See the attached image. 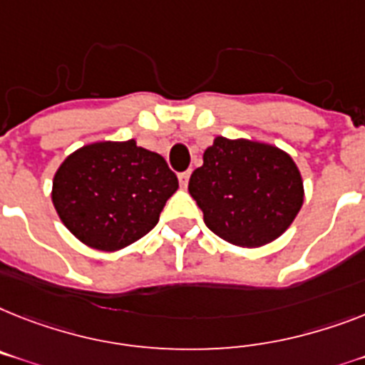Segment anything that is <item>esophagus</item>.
Returning <instances> with one entry per match:
<instances>
[{
    "label": "esophagus",
    "instance_id": "esophagus-1",
    "mask_svg": "<svg viewBox=\"0 0 365 365\" xmlns=\"http://www.w3.org/2000/svg\"><path fill=\"white\" fill-rule=\"evenodd\" d=\"M188 180H190V170L179 173V182H180V186H182V188H186V186H188Z\"/></svg>",
    "mask_w": 365,
    "mask_h": 365
}]
</instances>
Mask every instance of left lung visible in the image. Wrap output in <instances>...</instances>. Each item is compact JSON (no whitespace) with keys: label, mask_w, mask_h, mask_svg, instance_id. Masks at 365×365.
Wrapping results in <instances>:
<instances>
[{"label":"left lung","mask_w":365,"mask_h":365,"mask_svg":"<svg viewBox=\"0 0 365 365\" xmlns=\"http://www.w3.org/2000/svg\"><path fill=\"white\" fill-rule=\"evenodd\" d=\"M190 195L207 227L237 246L272 242L293 224L302 207V177L278 147L216 138L203 165L192 173Z\"/></svg>","instance_id":"8db88e82"}]
</instances>
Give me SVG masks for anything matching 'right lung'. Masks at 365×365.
<instances>
[{"label":"right lung","instance_id":"add662e5","mask_svg":"<svg viewBox=\"0 0 365 365\" xmlns=\"http://www.w3.org/2000/svg\"><path fill=\"white\" fill-rule=\"evenodd\" d=\"M179 180L160 155L128 141H101L72 153L53 177L52 201L81 242L115 252L149 233Z\"/></svg>","mask_w":365,"mask_h":365}]
</instances>
